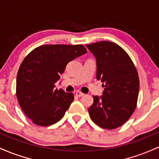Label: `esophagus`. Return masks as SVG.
<instances>
[{
	"label": "esophagus",
	"instance_id": "1",
	"mask_svg": "<svg viewBox=\"0 0 159 159\" xmlns=\"http://www.w3.org/2000/svg\"><path fill=\"white\" fill-rule=\"evenodd\" d=\"M75 95H76V96H78V97H81V96H83L84 94L83 93L79 92V91H78V92H76Z\"/></svg>",
	"mask_w": 159,
	"mask_h": 159
}]
</instances>
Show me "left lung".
<instances>
[{"instance_id":"left-lung-1","label":"left lung","mask_w":159,"mask_h":159,"mask_svg":"<svg viewBox=\"0 0 159 159\" xmlns=\"http://www.w3.org/2000/svg\"><path fill=\"white\" fill-rule=\"evenodd\" d=\"M96 60V78L105 87L102 96H93L89 114L96 125L114 129L123 125L135 110L139 77L130 57L108 41L86 45Z\"/></svg>"}]
</instances>
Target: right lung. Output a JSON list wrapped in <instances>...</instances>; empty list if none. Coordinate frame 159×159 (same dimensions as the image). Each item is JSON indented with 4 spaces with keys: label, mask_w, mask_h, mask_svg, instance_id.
Masks as SVG:
<instances>
[{
    "label": "right lung",
    "mask_w": 159,
    "mask_h": 159,
    "mask_svg": "<svg viewBox=\"0 0 159 159\" xmlns=\"http://www.w3.org/2000/svg\"><path fill=\"white\" fill-rule=\"evenodd\" d=\"M87 53L82 45H45L25 58L16 78L21 109L36 125L48 126L61 120L73 102L72 93L54 89L69 62Z\"/></svg>",
    "instance_id": "1"
}]
</instances>
